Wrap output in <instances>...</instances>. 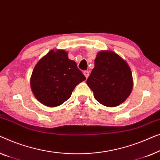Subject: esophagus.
Listing matches in <instances>:
<instances>
[{
  "label": "esophagus",
  "mask_w": 160,
  "mask_h": 160,
  "mask_svg": "<svg viewBox=\"0 0 160 160\" xmlns=\"http://www.w3.org/2000/svg\"><path fill=\"white\" fill-rule=\"evenodd\" d=\"M83 74H84L85 78H88V76H89V72L88 71H84V72H83Z\"/></svg>",
  "instance_id": "obj_1"
}]
</instances>
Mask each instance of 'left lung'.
Listing matches in <instances>:
<instances>
[{"instance_id":"8db88e82","label":"left lung","mask_w":160,"mask_h":160,"mask_svg":"<svg viewBox=\"0 0 160 160\" xmlns=\"http://www.w3.org/2000/svg\"><path fill=\"white\" fill-rule=\"evenodd\" d=\"M87 79L96 101L108 107L121 104L131 93L133 80L126 61L112 51H99Z\"/></svg>"}]
</instances>
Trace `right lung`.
<instances>
[{
	"instance_id": "1",
	"label": "right lung",
	"mask_w": 160,
	"mask_h": 160,
	"mask_svg": "<svg viewBox=\"0 0 160 160\" xmlns=\"http://www.w3.org/2000/svg\"><path fill=\"white\" fill-rule=\"evenodd\" d=\"M85 80L75 62L64 50H51L38 61L30 78L35 97L48 107L68 100L76 85Z\"/></svg>"
}]
</instances>
